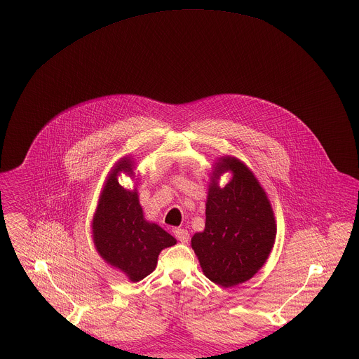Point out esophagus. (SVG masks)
Segmentation results:
<instances>
[{
	"mask_svg": "<svg viewBox=\"0 0 359 359\" xmlns=\"http://www.w3.org/2000/svg\"><path fill=\"white\" fill-rule=\"evenodd\" d=\"M174 235H175V238H177L181 243H188V241H189V232H188L187 229H184V228H177V229L174 231Z\"/></svg>",
	"mask_w": 359,
	"mask_h": 359,
	"instance_id": "esophagus-1",
	"label": "esophagus"
}]
</instances>
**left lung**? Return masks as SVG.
Segmentation results:
<instances>
[{"label":"left lung","instance_id":"left-lung-1","mask_svg":"<svg viewBox=\"0 0 359 359\" xmlns=\"http://www.w3.org/2000/svg\"><path fill=\"white\" fill-rule=\"evenodd\" d=\"M226 170L233 178L221 189L217 180ZM275 236L272 207L252 170L236 157H221L208 185L205 231L191 241L205 276L222 287L249 280L265 264Z\"/></svg>","mask_w":359,"mask_h":359}]
</instances>
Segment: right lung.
<instances>
[{"mask_svg":"<svg viewBox=\"0 0 359 359\" xmlns=\"http://www.w3.org/2000/svg\"><path fill=\"white\" fill-rule=\"evenodd\" d=\"M134 175V161L123 157L104 182L93 218V238L97 252L111 266L120 269L131 282L152 273L157 257L177 241L157 224L144 218L137 189H126L118 174Z\"/></svg>","mask_w":359,"mask_h":359,"instance_id":"right-lung-1","label":"right lung"}]
</instances>
